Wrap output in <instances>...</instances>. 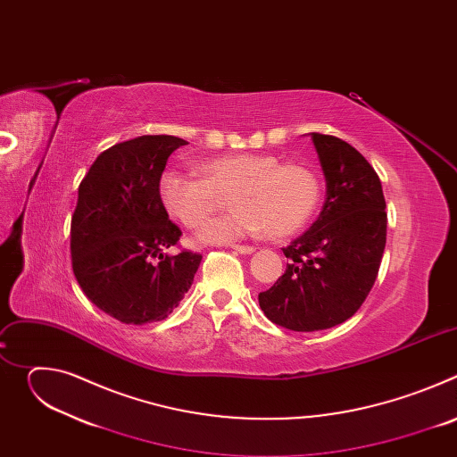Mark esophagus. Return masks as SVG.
<instances>
[{"mask_svg": "<svg viewBox=\"0 0 457 457\" xmlns=\"http://www.w3.org/2000/svg\"><path fill=\"white\" fill-rule=\"evenodd\" d=\"M231 247H233L235 251L242 253V254H251V253H254V249H256V247H253V245H238V244H233Z\"/></svg>", "mask_w": 457, "mask_h": 457, "instance_id": "34e87169", "label": "esophagus"}]
</instances>
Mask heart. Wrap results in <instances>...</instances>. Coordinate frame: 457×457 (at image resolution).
<instances>
[{"mask_svg": "<svg viewBox=\"0 0 457 457\" xmlns=\"http://www.w3.org/2000/svg\"><path fill=\"white\" fill-rule=\"evenodd\" d=\"M201 177L166 168L157 184L159 203L166 215L186 229L201 228L220 206L231 210L208 222L197 235L201 242L228 244L264 231L289 237L316 213L321 199L318 175L273 155L233 154L203 161Z\"/></svg>", "mask_w": 457, "mask_h": 457, "instance_id": "b5f03b06", "label": "heart"}]
</instances>
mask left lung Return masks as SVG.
Here are the masks:
<instances>
[{
	"label": "left lung",
	"instance_id": "left-lung-1",
	"mask_svg": "<svg viewBox=\"0 0 457 457\" xmlns=\"http://www.w3.org/2000/svg\"><path fill=\"white\" fill-rule=\"evenodd\" d=\"M325 175L323 208L312 226L284 247L286 273L258 295L280 328L311 333L351 318L372 289L386 242L379 177L349 143L311 134Z\"/></svg>",
	"mask_w": 457,
	"mask_h": 457
}]
</instances>
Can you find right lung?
<instances>
[{
  "instance_id": "obj_1",
  "label": "right lung",
  "mask_w": 457,
  "mask_h": 457,
  "mask_svg": "<svg viewBox=\"0 0 457 457\" xmlns=\"http://www.w3.org/2000/svg\"><path fill=\"white\" fill-rule=\"evenodd\" d=\"M184 139L141 136L104 150L79 184L72 270L92 303L122 323L164 320L193 284L203 254L166 249L180 238L157 184Z\"/></svg>"
}]
</instances>
